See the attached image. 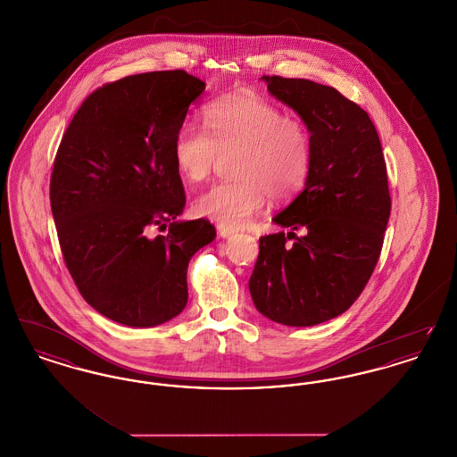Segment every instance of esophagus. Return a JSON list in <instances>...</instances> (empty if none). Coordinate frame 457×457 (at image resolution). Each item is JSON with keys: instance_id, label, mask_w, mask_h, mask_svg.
<instances>
[{"instance_id": "esophagus-1", "label": "esophagus", "mask_w": 457, "mask_h": 457, "mask_svg": "<svg viewBox=\"0 0 457 457\" xmlns=\"http://www.w3.org/2000/svg\"><path fill=\"white\" fill-rule=\"evenodd\" d=\"M218 233L219 237H222V238H231V237H235V235H237V231H235V229L226 228V226H222V224H218Z\"/></svg>"}]
</instances>
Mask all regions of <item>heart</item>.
<instances>
[{
  "label": "heart",
  "mask_w": 457,
  "mask_h": 457,
  "mask_svg": "<svg viewBox=\"0 0 457 457\" xmlns=\"http://www.w3.org/2000/svg\"><path fill=\"white\" fill-rule=\"evenodd\" d=\"M205 129L183 123L173 138L178 173L190 183L209 178L220 155L231 157L229 181L196 196L195 211L239 229L265 205L300 192L310 170V133L298 118L257 94H233L204 108Z\"/></svg>",
  "instance_id": "b5f03b06"
}]
</instances>
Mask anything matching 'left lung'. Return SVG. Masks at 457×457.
I'll use <instances>...</instances> for the list:
<instances>
[{
	"instance_id": "left-lung-1",
	"label": "left lung",
	"mask_w": 457,
	"mask_h": 457,
	"mask_svg": "<svg viewBox=\"0 0 457 457\" xmlns=\"http://www.w3.org/2000/svg\"><path fill=\"white\" fill-rule=\"evenodd\" d=\"M262 80L302 116L312 157L303 192L272 219L291 231L259 239L248 287L263 317L317 326L356 302L378 262L391 216L386 159L369 112L339 90L306 79Z\"/></svg>"
}]
</instances>
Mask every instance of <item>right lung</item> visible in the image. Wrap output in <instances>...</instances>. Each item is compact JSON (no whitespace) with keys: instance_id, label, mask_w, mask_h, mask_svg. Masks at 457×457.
Segmentation results:
<instances>
[{"instance_id":"add662e5","label":"right lung","mask_w":457,"mask_h":457,"mask_svg":"<svg viewBox=\"0 0 457 457\" xmlns=\"http://www.w3.org/2000/svg\"><path fill=\"white\" fill-rule=\"evenodd\" d=\"M204 88L185 70L104 84L58 147L49 198L66 269L84 300L118 324L159 326L181 313L188 262L216 238L207 219L174 220L187 198L173 138ZM154 227L169 233L153 237Z\"/></svg>"}]
</instances>
